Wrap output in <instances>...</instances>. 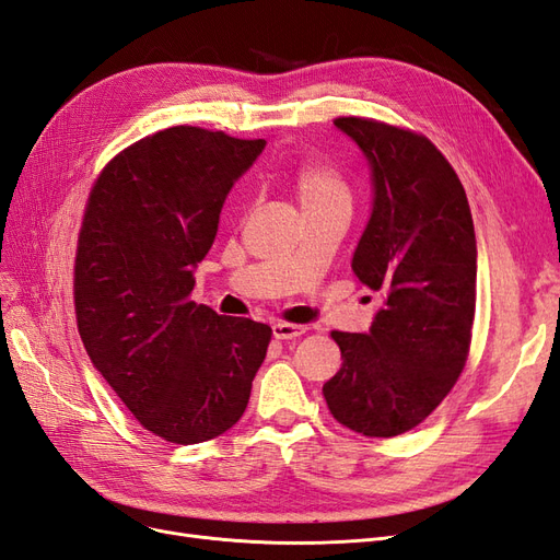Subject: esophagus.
Masks as SVG:
<instances>
[{
    "label": "esophagus",
    "instance_id": "1",
    "mask_svg": "<svg viewBox=\"0 0 560 560\" xmlns=\"http://www.w3.org/2000/svg\"><path fill=\"white\" fill-rule=\"evenodd\" d=\"M303 334H306V327L292 325V322H278V325H273V336L280 338V341H290V338H296Z\"/></svg>",
    "mask_w": 560,
    "mask_h": 560
}]
</instances>
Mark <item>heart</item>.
Returning <instances> with one entry per match:
<instances>
[{"mask_svg": "<svg viewBox=\"0 0 560 560\" xmlns=\"http://www.w3.org/2000/svg\"><path fill=\"white\" fill-rule=\"evenodd\" d=\"M294 189L303 208L319 206L329 200H350L348 184L334 165L308 159L301 161L294 171Z\"/></svg>", "mask_w": 560, "mask_h": 560, "instance_id": "obj_1", "label": "heart"}]
</instances>
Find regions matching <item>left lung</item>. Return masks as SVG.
Masks as SVG:
<instances>
[{
	"label": "left lung",
	"instance_id": "left-lung-1",
	"mask_svg": "<svg viewBox=\"0 0 560 560\" xmlns=\"http://www.w3.org/2000/svg\"><path fill=\"white\" fill-rule=\"evenodd\" d=\"M336 128L360 144L374 212L352 270L383 294L369 334L331 331L343 364L322 395L364 436L420 425L460 378L477 308V238L463 182L425 135L364 116Z\"/></svg>",
	"mask_w": 560,
	"mask_h": 560
}]
</instances>
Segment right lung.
<instances>
[{
  "label": "right lung",
  "mask_w": 560,
  "mask_h": 560,
  "mask_svg": "<svg viewBox=\"0 0 560 560\" xmlns=\"http://www.w3.org/2000/svg\"><path fill=\"white\" fill-rule=\"evenodd\" d=\"M264 147L173 126L118 151L91 186L74 259L77 327L118 399L165 442L231 430L273 336L191 301L231 186Z\"/></svg>",
  "instance_id": "right-lung-1"
}]
</instances>
